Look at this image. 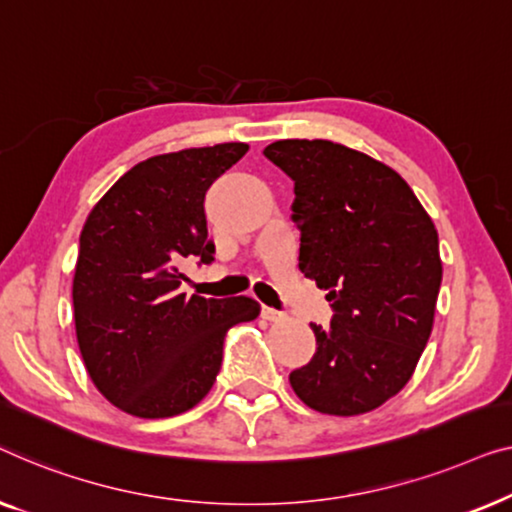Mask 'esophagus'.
Masks as SVG:
<instances>
[{
    "label": "esophagus",
    "mask_w": 512,
    "mask_h": 512,
    "mask_svg": "<svg viewBox=\"0 0 512 512\" xmlns=\"http://www.w3.org/2000/svg\"><path fill=\"white\" fill-rule=\"evenodd\" d=\"M262 318H264V320H269V322H276V320H283V313L276 311V308L262 306Z\"/></svg>",
    "instance_id": "obj_1"
}]
</instances>
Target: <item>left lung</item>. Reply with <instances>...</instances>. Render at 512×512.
Segmentation results:
<instances>
[{"instance_id":"8db88e82","label":"left lung","mask_w":512,"mask_h":512,"mask_svg":"<svg viewBox=\"0 0 512 512\" xmlns=\"http://www.w3.org/2000/svg\"><path fill=\"white\" fill-rule=\"evenodd\" d=\"M264 157L294 181L299 269L327 290L329 327L290 373L318 413L359 415L403 390L429 341L443 264L438 232L397 171L322 139H285Z\"/></svg>"}]
</instances>
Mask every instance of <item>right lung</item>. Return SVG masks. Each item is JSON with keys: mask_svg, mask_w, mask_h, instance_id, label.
I'll list each match as a JSON object with an SVG mask.
<instances>
[{"mask_svg": "<svg viewBox=\"0 0 512 512\" xmlns=\"http://www.w3.org/2000/svg\"><path fill=\"white\" fill-rule=\"evenodd\" d=\"M248 153L218 143L157 155L120 176L85 220L74 273L76 338L92 383L136 417L185 413L206 397L227 331L255 320L250 297H185L181 266L211 264L208 187Z\"/></svg>", "mask_w": 512, "mask_h": 512, "instance_id": "add662e5", "label": "right lung"}]
</instances>
